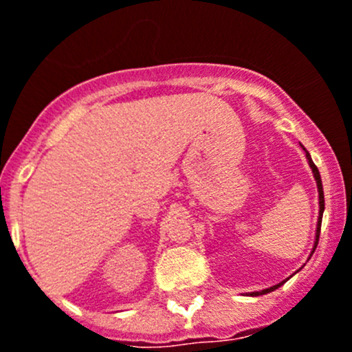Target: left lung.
<instances>
[{
    "label": "left lung",
    "mask_w": 352,
    "mask_h": 352,
    "mask_svg": "<svg viewBox=\"0 0 352 352\" xmlns=\"http://www.w3.org/2000/svg\"><path fill=\"white\" fill-rule=\"evenodd\" d=\"M307 158H309V164H310V167H312L314 178H316V182H317V190H319V206H321V210H319V214H321V217H319V223H317V236H316V247H317V243H319V234H321L322 211H324V194H322V183H321V174H319V169L316 167V164H314L309 153H307ZM316 247H314V250H316ZM282 284H284V282H282ZM276 287H280V284L273 285V287H270V289H264V291H261V294H266V292H270V291H275ZM252 296H259V292H252Z\"/></svg>",
    "instance_id": "left-lung-1"
}]
</instances>
